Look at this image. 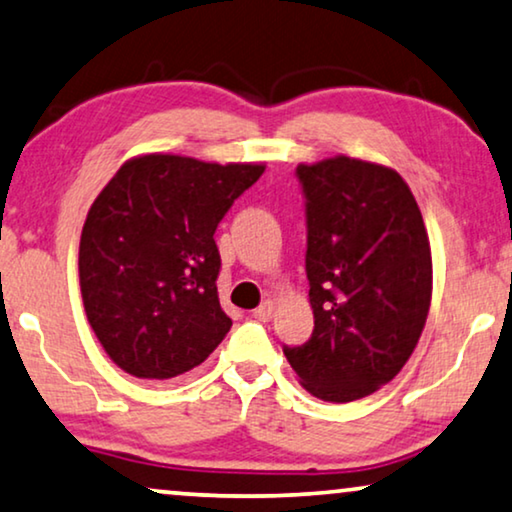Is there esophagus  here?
<instances>
[{
	"instance_id": "34e87169",
	"label": "esophagus",
	"mask_w": 512,
	"mask_h": 512,
	"mask_svg": "<svg viewBox=\"0 0 512 512\" xmlns=\"http://www.w3.org/2000/svg\"><path fill=\"white\" fill-rule=\"evenodd\" d=\"M271 315H273V301L271 299H264L262 304H259L253 311V318L259 320V322H269Z\"/></svg>"
}]
</instances>
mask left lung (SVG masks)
<instances>
[{
    "mask_svg": "<svg viewBox=\"0 0 512 512\" xmlns=\"http://www.w3.org/2000/svg\"><path fill=\"white\" fill-rule=\"evenodd\" d=\"M306 276L315 327L283 352L306 392L369 397L413 355L431 304V248L417 201L394 169L355 157L299 164Z\"/></svg>",
    "mask_w": 512,
    "mask_h": 512,
    "instance_id": "1",
    "label": "left lung"
}]
</instances>
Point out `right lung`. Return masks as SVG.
Listing matches in <instances>:
<instances>
[{
    "label": "right lung",
    "mask_w": 512,
    "mask_h": 512,
    "mask_svg": "<svg viewBox=\"0 0 512 512\" xmlns=\"http://www.w3.org/2000/svg\"><path fill=\"white\" fill-rule=\"evenodd\" d=\"M264 164L141 155L90 206L78 250L90 327L129 376L167 380L199 366L232 327L220 308L215 229Z\"/></svg>",
    "instance_id": "1"
}]
</instances>
